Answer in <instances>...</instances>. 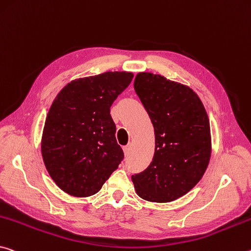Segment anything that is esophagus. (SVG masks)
Returning a JSON list of instances; mask_svg holds the SVG:
<instances>
[{
	"label": "esophagus",
	"mask_w": 251,
	"mask_h": 251,
	"mask_svg": "<svg viewBox=\"0 0 251 251\" xmlns=\"http://www.w3.org/2000/svg\"><path fill=\"white\" fill-rule=\"evenodd\" d=\"M123 150H124V154H125L126 156H127V155H128V154L130 153V150H132V146H130V145H127V146H125L124 149H123Z\"/></svg>",
	"instance_id": "34e87169"
}]
</instances>
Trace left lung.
I'll return each instance as SVG.
<instances>
[{"label": "left lung", "mask_w": 251, "mask_h": 251, "mask_svg": "<svg viewBox=\"0 0 251 251\" xmlns=\"http://www.w3.org/2000/svg\"><path fill=\"white\" fill-rule=\"evenodd\" d=\"M134 89L151 118L155 134L153 161L132 176L137 196L165 203L181 198L201 180L211 157L209 117L189 86L164 75L138 73Z\"/></svg>", "instance_id": "8db88e82"}]
</instances>
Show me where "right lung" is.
Instances as JSON below:
<instances>
[{"instance_id": "add662e5", "label": "right lung", "mask_w": 251, "mask_h": 251, "mask_svg": "<svg viewBox=\"0 0 251 251\" xmlns=\"http://www.w3.org/2000/svg\"><path fill=\"white\" fill-rule=\"evenodd\" d=\"M133 77L128 71H106L77 78L51 104L42 130L41 154L51 178L69 196L96 194L124 157L109 113Z\"/></svg>"}]
</instances>
